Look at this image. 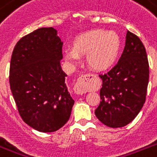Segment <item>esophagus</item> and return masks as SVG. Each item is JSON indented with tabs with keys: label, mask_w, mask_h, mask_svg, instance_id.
<instances>
[{
	"label": "esophagus",
	"mask_w": 157,
	"mask_h": 157,
	"mask_svg": "<svg viewBox=\"0 0 157 157\" xmlns=\"http://www.w3.org/2000/svg\"><path fill=\"white\" fill-rule=\"evenodd\" d=\"M88 76H90V75L86 74V75H81L79 77L76 86L74 87L75 93L77 94H83L86 93V90H87V81H88L87 79H88Z\"/></svg>",
	"instance_id": "obj_1"
}]
</instances>
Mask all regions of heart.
I'll list each match as a JSON object with an SVG mask.
<instances>
[{"mask_svg": "<svg viewBox=\"0 0 157 157\" xmlns=\"http://www.w3.org/2000/svg\"><path fill=\"white\" fill-rule=\"evenodd\" d=\"M121 38L115 32L92 29L79 34L72 41V49L63 50L67 61L77 64L80 55H86V61L91 68L104 71L112 66L121 50Z\"/></svg>", "mask_w": 157, "mask_h": 157, "instance_id": "heart-1", "label": "heart"}]
</instances>
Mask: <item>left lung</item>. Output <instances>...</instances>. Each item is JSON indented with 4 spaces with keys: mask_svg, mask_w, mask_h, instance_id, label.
I'll return each mask as SVG.
<instances>
[{
    "mask_svg": "<svg viewBox=\"0 0 157 157\" xmlns=\"http://www.w3.org/2000/svg\"><path fill=\"white\" fill-rule=\"evenodd\" d=\"M103 81L100 103L95 116L112 128L126 125L137 117L146 100L149 65L144 44L136 35L127 32L121 57Z\"/></svg>",
    "mask_w": 157,
    "mask_h": 157,
    "instance_id": "8db88e82",
    "label": "left lung"
}]
</instances>
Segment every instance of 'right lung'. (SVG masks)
<instances>
[{
	"mask_svg": "<svg viewBox=\"0 0 157 157\" xmlns=\"http://www.w3.org/2000/svg\"><path fill=\"white\" fill-rule=\"evenodd\" d=\"M63 42L53 28H38L18 40L10 67V86L26 124L43 133L66 124L74 100L60 60Z\"/></svg>",
	"mask_w": 157,
	"mask_h": 157,
	"instance_id": "add662e5",
	"label": "right lung"
}]
</instances>
